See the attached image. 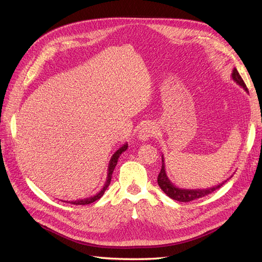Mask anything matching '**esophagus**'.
Listing matches in <instances>:
<instances>
[{"label": "esophagus", "instance_id": "1", "mask_svg": "<svg viewBox=\"0 0 262 262\" xmlns=\"http://www.w3.org/2000/svg\"><path fill=\"white\" fill-rule=\"evenodd\" d=\"M155 134V131L153 129V126H150L149 124H145L141 128L139 132V139L140 141H147L150 137H153Z\"/></svg>", "mask_w": 262, "mask_h": 262}]
</instances>
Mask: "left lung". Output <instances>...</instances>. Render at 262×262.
<instances>
[{
  "label": "left lung",
  "mask_w": 262,
  "mask_h": 262,
  "mask_svg": "<svg viewBox=\"0 0 262 262\" xmlns=\"http://www.w3.org/2000/svg\"><path fill=\"white\" fill-rule=\"evenodd\" d=\"M232 78L234 80V82H236L239 86H242L246 92H248L247 86H246L245 82L243 81L242 76L238 73V71H237L235 68L233 70ZM232 177L233 176H231L229 178H232ZM157 182H158V186L161 187V189L170 198V199L179 201V202H190V201L195 200V199H200V198L205 196V195L212 193L213 191H215V190H217L219 188H221L222 186L224 185V182H226V180L223 181V182H221V184H219L217 186H214V187L207 188V189H182V188H178L172 184V182L169 180V178L167 177V175H166L164 156L162 155V169H161L160 173H158Z\"/></svg>",
  "instance_id": "obj_1"
}]
</instances>
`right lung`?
I'll return each mask as SVG.
<instances>
[{
    "label": "right lung",
    "mask_w": 262,
    "mask_h": 262,
    "mask_svg": "<svg viewBox=\"0 0 262 262\" xmlns=\"http://www.w3.org/2000/svg\"><path fill=\"white\" fill-rule=\"evenodd\" d=\"M126 148H128V143H124L120 148H118L115 154L112 156V158H110L109 161V165H108V172H107V180L105 182L104 187L101 188V190L99 192H97L95 195L93 196H90V198H85V199H78V200H75V201H63V202H70L72 204H76V205H85V204H90V203H93L96 200L100 199V198L102 196V194L105 193L106 189L108 188V186L110 185V181H112V176H113V172H114V169L116 167V165L118 163V158L120 157V155L124 152V150H126Z\"/></svg>",
    "instance_id": "right-lung-1"
}]
</instances>
